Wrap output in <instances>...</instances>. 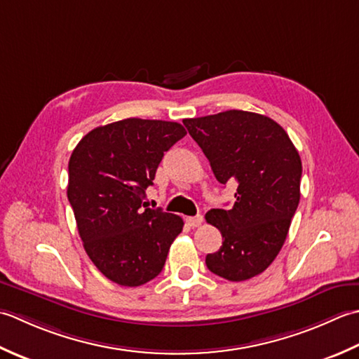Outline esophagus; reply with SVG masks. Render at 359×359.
Returning <instances> with one entry per match:
<instances>
[{"instance_id":"obj_1","label":"esophagus","mask_w":359,"mask_h":359,"mask_svg":"<svg viewBox=\"0 0 359 359\" xmlns=\"http://www.w3.org/2000/svg\"><path fill=\"white\" fill-rule=\"evenodd\" d=\"M186 223L190 226V228H198V226L203 223V215L186 217Z\"/></svg>"}]
</instances>
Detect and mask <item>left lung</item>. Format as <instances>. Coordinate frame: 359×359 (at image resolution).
I'll use <instances>...</instances> for the list:
<instances>
[{"label":"left lung","mask_w":359,"mask_h":359,"mask_svg":"<svg viewBox=\"0 0 359 359\" xmlns=\"http://www.w3.org/2000/svg\"><path fill=\"white\" fill-rule=\"evenodd\" d=\"M215 178L237 181L232 209H210L206 222L223 245L206 255L209 271L231 282L265 271L282 250L301 200V156L290 136L268 116L229 109L184 119Z\"/></svg>","instance_id":"left-lung-1"}]
</instances>
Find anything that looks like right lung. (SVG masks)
I'll return each mask as SVG.
<instances>
[{
  "label": "right lung",
  "instance_id": "1",
  "mask_svg": "<svg viewBox=\"0 0 359 359\" xmlns=\"http://www.w3.org/2000/svg\"><path fill=\"white\" fill-rule=\"evenodd\" d=\"M186 136L178 122L130 118L85 135L68 164V200L99 271L139 287L163 271L182 218L145 206L164 153Z\"/></svg>",
  "mask_w": 359,
  "mask_h": 359
}]
</instances>
